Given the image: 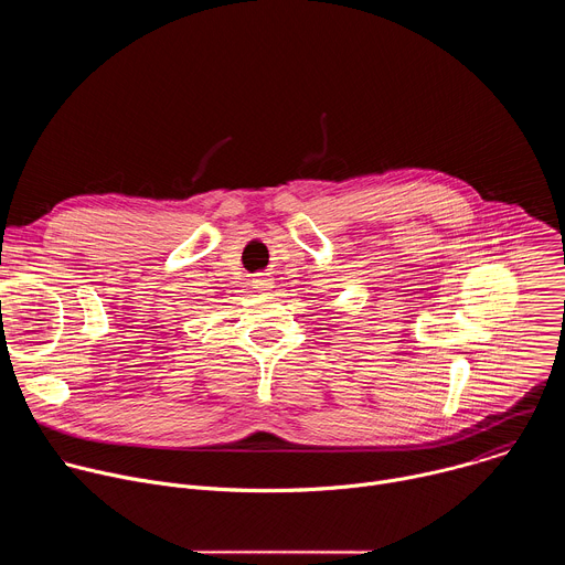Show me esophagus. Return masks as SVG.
I'll use <instances>...</instances> for the list:
<instances>
[{"label": "esophagus", "instance_id": "1", "mask_svg": "<svg viewBox=\"0 0 565 565\" xmlns=\"http://www.w3.org/2000/svg\"><path fill=\"white\" fill-rule=\"evenodd\" d=\"M253 286H255L259 292H268V290L273 288V279H270L268 275H257V277L253 279Z\"/></svg>", "mask_w": 565, "mask_h": 565}]
</instances>
